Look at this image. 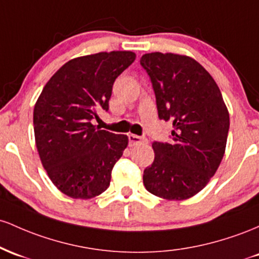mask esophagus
Wrapping results in <instances>:
<instances>
[{"instance_id": "1", "label": "esophagus", "mask_w": 259, "mask_h": 259, "mask_svg": "<svg viewBox=\"0 0 259 259\" xmlns=\"http://www.w3.org/2000/svg\"><path fill=\"white\" fill-rule=\"evenodd\" d=\"M128 142H130V145H131V147H133V145L147 143V138H144V137H139V136L132 135V133H131V135H128Z\"/></svg>"}]
</instances>
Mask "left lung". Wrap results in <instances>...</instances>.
Listing matches in <instances>:
<instances>
[{
	"mask_svg": "<svg viewBox=\"0 0 259 259\" xmlns=\"http://www.w3.org/2000/svg\"><path fill=\"white\" fill-rule=\"evenodd\" d=\"M160 120L172 121L171 142L154 141L153 164L144 170L148 192L182 200L203 190L225 153L230 118L215 80L188 56L152 52L141 57Z\"/></svg>",
	"mask_w": 259,
	"mask_h": 259,
	"instance_id": "8db88e82",
	"label": "left lung"
}]
</instances>
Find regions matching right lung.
Masks as SVG:
<instances>
[{
  "label": "right lung",
  "instance_id": "add662e5",
  "mask_svg": "<svg viewBox=\"0 0 259 259\" xmlns=\"http://www.w3.org/2000/svg\"><path fill=\"white\" fill-rule=\"evenodd\" d=\"M136 60L132 51L99 52L65 63L34 107V133L42 166L62 193L89 199L107 190L128 137L95 128L109 111L116 78Z\"/></svg>",
  "mask_w": 259,
  "mask_h": 259
}]
</instances>
